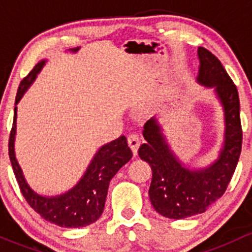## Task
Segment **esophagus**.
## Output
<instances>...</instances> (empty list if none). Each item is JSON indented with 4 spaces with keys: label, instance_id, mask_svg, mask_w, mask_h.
I'll return each mask as SVG.
<instances>
[{
    "label": "esophagus",
    "instance_id": "obj_1",
    "mask_svg": "<svg viewBox=\"0 0 252 252\" xmlns=\"http://www.w3.org/2000/svg\"><path fill=\"white\" fill-rule=\"evenodd\" d=\"M140 138H139V135H136V134H130V135L128 136V144L129 146H130L131 151H133L134 156L138 155V149L139 146H140Z\"/></svg>",
    "mask_w": 252,
    "mask_h": 252
}]
</instances>
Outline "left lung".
Returning <instances> with one entry per match:
<instances>
[{"instance_id": "obj_1", "label": "left lung", "mask_w": 252, "mask_h": 252, "mask_svg": "<svg viewBox=\"0 0 252 252\" xmlns=\"http://www.w3.org/2000/svg\"><path fill=\"white\" fill-rule=\"evenodd\" d=\"M200 65L196 81L213 89L224 113V140L217 159L204 168H189L183 163L162 133L157 119L145 123L142 135L146 142L139 156L152 169L150 201L163 217L182 220L205 212L227 189L241 152L243 131L240 103L236 86L215 55L197 48Z\"/></svg>"}]
</instances>
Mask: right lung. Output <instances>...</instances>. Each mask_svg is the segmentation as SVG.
Wrapping results in <instances>:
<instances>
[{
    "instance_id": "1",
    "label": "right lung",
    "mask_w": 252,
    "mask_h": 252,
    "mask_svg": "<svg viewBox=\"0 0 252 252\" xmlns=\"http://www.w3.org/2000/svg\"><path fill=\"white\" fill-rule=\"evenodd\" d=\"M45 64L46 60L40 61L32 68V72L20 81L16 97V106L22 100L23 95L27 93L30 85L34 83ZM16 133L17 107H14L13 126L8 144L9 159L20 191L28 204L34 208L35 212L39 213L47 222L63 228L86 227L96 222L105 208L111 179L133 157V152L129 149L126 136L122 135L116 140L101 146L91 159L85 173L72 189L56 196H45L32 190L23 174L14 151Z\"/></svg>"
}]
</instances>
